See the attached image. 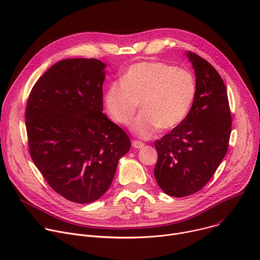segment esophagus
Returning a JSON list of instances; mask_svg holds the SVG:
<instances>
[{
    "instance_id": "obj_1",
    "label": "esophagus",
    "mask_w": 260,
    "mask_h": 260,
    "mask_svg": "<svg viewBox=\"0 0 260 260\" xmlns=\"http://www.w3.org/2000/svg\"><path fill=\"white\" fill-rule=\"evenodd\" d=\"M144 145H145V144H144L143 142H141V141L135 140V141L132 142V146H133L134 148H136V149H140V148L144 147Z\"/></svg>"
}]
</instances>
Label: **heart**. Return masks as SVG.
Segmentation results:
<instances>
[{
	"mask_svg": "<svg viewBox=\"0 0 260 260\" xmlns=\"http://www.w3.org/2000/svg\"><path fill=\"white\" fill-rule=\"evenodd\" d=\"M197 98V81L192 74L160 61L132 64L120 77V83L109 85L104 95L108 115L120 125H128L137 112H142L132 132L144 139L153 137L159 128L171 131L188 116Z\"/></svg>",
	"mask_w": 260,
	"mask_h": 260,
	"instance_id": "1",
	"label": "heart"
}]
</instances>
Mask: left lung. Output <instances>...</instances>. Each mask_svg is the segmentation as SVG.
<instances>
[{
  "instance_id": "left-lung-1",
  "label": "left lung",
  "mask_w": 260,
  "mask_h": 260,
  "mask_svg": "<svg viewBox=\"0 0 260 260\" xmlns=\"http://www.w3.org/2000/svg\"><path fill=\"white\" fill-rule=\"evenodd\" d=\"M186 55L196 73V101L186 119L154 143L155 179L175 198L193 194L209 182L228 152L232 132L223 80L206 59L190 51Z\"/></svg>"
}]
</instances>
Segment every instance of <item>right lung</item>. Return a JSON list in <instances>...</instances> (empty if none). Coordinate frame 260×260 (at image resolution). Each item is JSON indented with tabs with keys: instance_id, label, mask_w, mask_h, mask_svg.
<instances>
[{
	"instance_id": "right-lung-1",
	"label": "right lung",
	"mask_w": 260,
	"mask_h": 260,
	"mask_svg": "<svg viewBox=\"0 0 260 260\" xmlns=\"http://www.w3.org/2000/svg\"><path fill=\"white\" fill-rule=\"evenodd\" d=\"M106 63L69 58L34 85L25 109L30 157L49 186L64 199L88 204L110 187L127 135L103 113Z\"/></svg>"
}]
</instances>
